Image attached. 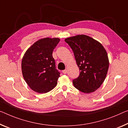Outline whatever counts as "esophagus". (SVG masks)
I'll return each instance as SVG.
<instances>
[{"label": "esophagus", "mask_w": 128, "mask_h": 128, "mask_svg": "<svg viewBox=\"0 0 128 128\" xmlns=\"http://www.w3.org/2000/svg\"><path fill=\"white\" fill-rule=\"evenodd\" d=\"M62 72L63 73H64V74H66L67 72H68V71H67V70H63L62 71Z\"/></svg>", "instance_id": "34e87169"}]
</instances>
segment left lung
<instances>
[{"instance_id": "8db88e82", "label": "left lung", "mask_w": 128, "mask_h": 128, "mask_svg": "<svg viewBox=\"0 0 128 128\" xmlns=\"http://www.w3.org/2000/svg\"><path fill=\"white\" fill-rule=\"evenodd\" d=\"M72 49L80 76L72 80L76 89L90 93L99 88L105 80L109 68V59L100 42L85 35H78L64 39Z\"/></svg>"}]
</instances>
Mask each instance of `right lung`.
Returning <instances> with one entry per match:
<instances>
[{
	"mask_svg": "<svg viewBox=\"0 0 128 128\" xmlns=\"http://www.w3.org/2000/svg\"><path fill=\"white\" fill-rule=\"evenodd\" d=\"M59 38H46L35 42L26 51L22 60L23 78L31 89L46 93L57 84L60 72L56 69L52 52Z\"/></svg>",
	"mask_w": 128,
	"mask_h": 128,
	"instance_id": "obj_1",
	"label": "right lung"
}]
</instances>
